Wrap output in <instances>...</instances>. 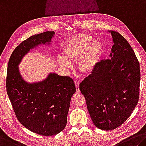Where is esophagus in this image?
Returning <instances> with one entry per match:
<instances>
[{
    "mask_svg": "<svg viewBox=\"0 0 146 146\" xmlns=\"http://www.w3.org/2000/svg\"><path fill=\"white\" fill-rule=\"evenodd\" d=\"M75 86H76V90H77V92H80L79 90V82H78L77 80H75Z\"/></svg>",
    "mask_w": 146,
    "mask_h": 146,
    "instance_id": "1",
    "label": "esophagus"
}]
</instances>
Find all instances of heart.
Listing matches in <instances>:
<instances>
[{
  "label": "heart",
  "mask_w": 146,
  "mask_h": 146,
  "mask_svg": "<svg viewBox=\"0 0 146 146\" xmlns=\"http://www.w3.org/2000/svg\"><path fill=\"white\" fill-rule=\"evenodd\" d=\"M103 50V44L94 41L92 36L85 34H76L65 44V57L60 56L58 62L64 68H70L71 62L78 59L80 70L84 73H91L98 64Z\"/></svg>",
  "instance_id": "obj_1"
}]
</instances>
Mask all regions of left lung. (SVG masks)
Instances as JSON below:
<instances>
[{
	"label": "left lung",
	"instance_id": "8db88e82",
	"mask_svg": "<svg viewBox=\"0 0 146 146\" xmlns=\"http://www.w3.org/2000/svg\"><path fill=\"white\" fill-rule=\"evenodd\" d=\"M109 32L114 42L110 59L98 62L79 85L92 121L105 131L117 128L131 115L140 81L139 62L130 44L118 32Z\"/></svg>",
	"mask_w": 146,
	"mask_h": 146
}]
</instances>
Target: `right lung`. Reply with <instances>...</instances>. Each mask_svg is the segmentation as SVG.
Wrapping results in <instances>:
<instances>
[{
	"mask_svg": "<svg viewBox=\"0 0 146 146\" xmlns=\"http://www.w3.org/2000/svg\"><path fill=\"white\" fill-rule=\"evenodd\" d=\"M54 31L32 36L13 50L7 69L6 91L17 119L33 133L57 135L64 130L71 97L75 93L73 80L50 73L41 81L29 83L21 75L18 66L30 50L49 45Z\"/></svg>",
	"mask_w": 146,
	"mask_h": 146,
	"instance_id": "1",
	"label": "right lung"
}]
</instances>
